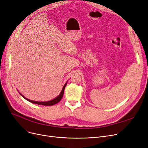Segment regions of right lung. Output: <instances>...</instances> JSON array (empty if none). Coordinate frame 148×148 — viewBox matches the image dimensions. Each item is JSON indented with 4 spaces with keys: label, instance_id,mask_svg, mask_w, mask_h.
Returning a JSON list of instances; mask_svg holds the SVG:
<instances>
[{
    "label": "right lung",
    "instance_id": "right-lung-1",
    "mask_svg": "<svg viewBox=\"0 0 148 148\" xmlns=\"http://www.w3.org/2000/svg\"><path fill=\"white\" fill-rule=\"evenodd\" d=\"M67 84V82L66 83L64 84V85L63 86V88L61 91V92H60V94L58 96H57L56 98H55V99H53V100H51L50 101H47V102H37V101H32V100H30L29 99H27V98H26L25 97H24L23 95H22L20 92L19 94L23 96L24 99H25L27 101H28L33 103H36V104H38V105H41V106H53V105H55L57 103H58L60 100L62 99V98L63 96V94H64V88L66 85Z\"/></svg>",
    "mask_w": 148,
    "mask_h": 148
}]
</instances>
